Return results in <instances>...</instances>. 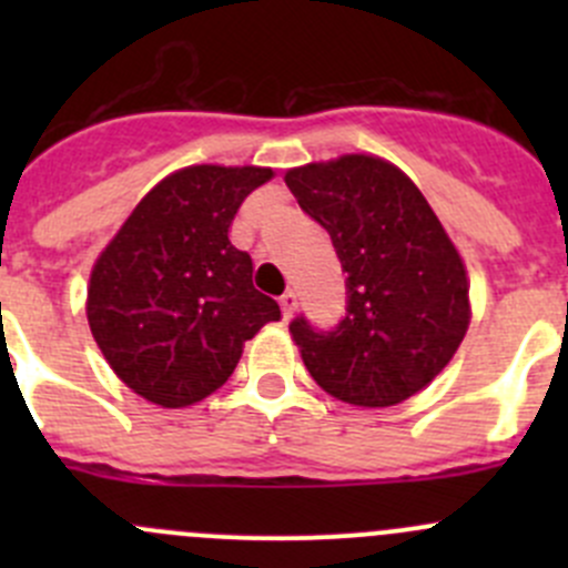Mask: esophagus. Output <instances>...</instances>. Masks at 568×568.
Wrapping results in <instances>:
<instances>
[{"mask_svg":"<svg viewBox=\"0 0 568 568\" xmlns=\"http://www.w3.org/2000/svg\"><path fill=\"white\" fill-rule=\"evenodd\" d=\"M280 307H283L285 318L294 316L296 307H300V296H296V291H285V294L280 296Z\"/></svg>","mask_w":568,"mask_h":568,"instance_id":"esophagus-1","label":"esophagus"}]
</instances>
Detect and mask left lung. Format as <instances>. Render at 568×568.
Returning a JSON list of instances; mask_svg holds the SVG:
<instances>
[{
  "mask_svg": "<svg viewBox=\"0 0 568 568\" xmlns=\"http://www.w3.org/2000/svg\"><path fill=\"white\" fill-rule=\"evenodd\" d=\"M285 183L332 236L348 272L346 318L291 324L302 363L332 398L382 409L432 385L467 335L469 280L459 250L404 170L371 153L291 168Z\"/></svg>",
  "mask_w": 568,
  "mask_h": 568,
  "instance_id": "8db88e82",
  "label": "left lung"
}]
</instances>
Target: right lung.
Returning <instances> with one entry per match:
<instances>
[{"mask_svg": "<svg viewBox=\"0 0 568 568\" xmlns=\"http://www.w3.org/2000/svg\"><path fill=\"white\" fill-rule=\"evenodd\" d=\"M272 168L189 164L136 203L95 257L88 324L129 390L183 409L220 390L244 343L280 305L252 283V257L227 239L244 197Z\"/></svg>", "mask_w": 568, "mask_h": 568, "instance_id": "add662e5", "label": "right lung"}]
</instances>
